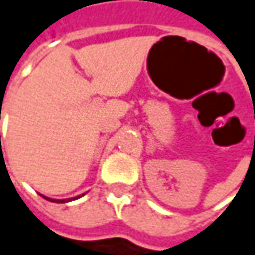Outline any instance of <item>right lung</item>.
Instances as JSON below:
<instances>
[{
  "label": "right lung",
  "mask_w": 255,
  "mask_h": 255,
  "mask_svg": "<svg viewBox=\"0 0 255 255\" xmlns=\"http://www.w3.org/2000/svg\"><path fill=\"white\" fill-rule=\"evenodd\" d=\"M45 198V196H44ZM45 199H48V201H53V202H69L71 199H51V198H45ZM75 199V198H74Z\"/></svg>",
  "instance_id": "add662e5"
}]
</instances>
